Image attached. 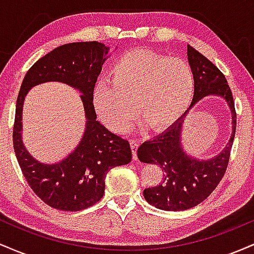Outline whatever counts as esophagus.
Segmentation results:
<instances>
[{"label": "esophagus", "instance_id": "esophagus-1", "mask_svg": "<svg viewBox=\"0 0 254 254\" xmlns=\"http://www.w3.org/2000/svg\"><path fill=\"white\" fill-rule=\"evenodd\" d=\"M130 144H131V150H132V157L135 160H137V148H138L139 142L135 138L130 139Z\"/></svg>", "mask_w": 254, "mask_h": 254}]
</instances>
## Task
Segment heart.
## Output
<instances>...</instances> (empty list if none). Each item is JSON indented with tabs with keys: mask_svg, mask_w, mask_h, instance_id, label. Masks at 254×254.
Listing matches in <instances>:
<instances>
[{
	"mask_svg": "<svg viewBox=\"0 0 254 254\" xmlns=\"http://www.w3.org/2000/svg\"><path fill=\"white\" fill-rule=\"evenodd\" d=\"M93 94L99 117L111 130L124 132L138 116L151 130H164L183 115L193 94V75L185 61L149 50L125 54ZM136 106L135 107L134 105Z\"/></svg>",
	"mask_w": 254,
	"mask_h": 254,
	"instance_id": "b5f03b06",
	"label": "heart"
}]
</instances>
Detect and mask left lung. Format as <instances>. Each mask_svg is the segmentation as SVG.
Listing matches in <instances>:
<instances>
[{
	"instance_id": "left-lung-1",
	"label": "left lung",
	"mask_w": 254,
	"mask_h": 254,
	"mask_svg": "<svg viewBox=\"0 0 254 254\" xmlns=\"http://www.w3.org/2000/svg\"><path fill=\"white\" fill-rule=\"evenodd\" d=\"M188 60L194 81L193 100L190 109L209 94L222 97L232 111L233 132L227 147L214 159L199 161L188 156L180 144L184 118L188 115L185 112L171 127L139 145L137 149L139 161L159 165L164 172L161 183L145 189L143 196L151 205L167 211L193 208L216 189L228 167L237 129L234 100L224 75L214 63L190 45H188Z\"/></svg>"
}]
</instances>
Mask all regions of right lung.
<instances>
[{"label":"right lung","mask_w":254,"mask_h":254,"mask_svg":"<svg viewBox=\"0 0 254 254\" xmlns=\"http://www.w3.org/2000/svg\"><path fill=\"white\" fill-rule=\"evenodd\" d=\"M109 48L99 42L70 43L38 60L25 75L16 100L13 127L14 151L26 182L44 203L63 211H80L104 196L105 178L111 168L131 161L127 139L111 132L97 121L93 94ZM58 80L83 93L87 123L80 144L68 158L55 165L34 160L21 139L23 99L32 86Z\"/></svg>","instance_id":"obj_1"}]
</instances>
